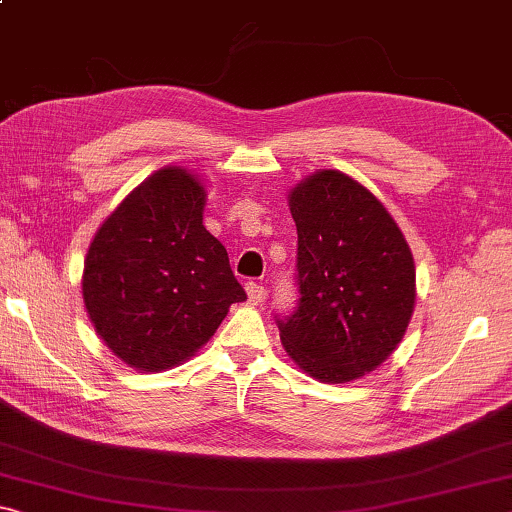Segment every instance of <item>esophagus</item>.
Listing matches in <instances>:
<instances>
[{"instance_id":"34e87169","label":"esophagus","mask_w":512,"mask_h":512,"mask_svg":"<svg viewBox=\"0 0 512 512\" xmlns=\"http://www.w3.org/2000/svg\"><path fill=\"white\" fill-rule=\"evenodd\" d=\"M246 293H248V300L253 302V305H259V302H264V298H266V289L262 287V284H257V282H248L246 284Z\"/></svg>"}]
</instances>
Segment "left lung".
Instances as JSON below:
<instances>
[{
    "mask_svg": "<svg viewBox=\"0 0 512 512\" xmlns=\"http://www.w3.org/2000/svg\"><path fill=\"white\" fill-rule=\"evenodd\" d=\"M298 230V302L275 316L282 345L320 381L375 370L402 341L415 266L393 216L357 180L318 171L289 194Z\"/></svg>",
    "mask_w": 512,
    "mask_h": 512,
    "instance_id": "left-lung-1",
    "label": "left lung"
}]
</instances>
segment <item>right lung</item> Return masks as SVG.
<instances>
[{"label": "right lung", "mask_w": 512, "mask_h": 512, "mask_svg": "<svg viewBox=\"0 0 512 512\" xmlns=\"http://www.w3.org/2000/svg\"><path fill=\"white\" fill-rule=\"evenodd\" d=\"M205 189L180 167L155 171L112 212L85 257L83 300L103 343L158 372L210 341L246 291L205 230Z\"/></svg>", "instance_id": "add662e5"}]
</instances>
